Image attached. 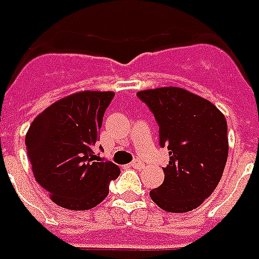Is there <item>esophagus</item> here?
I'll list each match as a JSON object with an SVG mask.
<instances>
[{
  "instance_id": "esophagus-1",
  "label": "esophagus",
  "mask_w": 259,
  "mask_h": 259,
  "mask_svg": "<svg viewBox=\"0 0 259 259\" xmlns=\"http://www.w3.org/2000/svg\"><path fill=\"white\" fill-rule=\"evenodd\" d=\"M131 167H134V168H142L143 162L140 159H135V160L131 163Z\"/></svg>"
}]
</instances>
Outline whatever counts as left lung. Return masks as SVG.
Segmentation results:
<instances>
[{"label":"left lung","mask_w":259,"mask_h":259,"mask_svg":"<svg viewBox=\"0 0 259 259\" xmlns=\"http://www.w3.org/2000/svg\"><path fill=\"white\" fill-rule=\"evenodd\" d=\"M159 125V144L169 162L164 182L151 199L168 212H187L211 195L229 154L227 123L212 103L183 88L164 87L138 92Z\"/></svg>","instance_id":"8db88e82"}]
</instances>
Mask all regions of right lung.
<instances>
[{"label":"right lung","mask_w":259,"mask_h":259,"mask_svg":"<svg viewBox=\"0 0 259 259\" xmlns=\"http://www.w3.org/2000/svg\"><path fill=\"white\" fill-rule=\"evenodd\" d=\"M113 96V92H77L53 103L29 127L25 144L33 175L61 207L76 211L95 207L120 175L116 164L103 162L94 151Z\"/></svg>","instance_id":"right-lung-1"}]
</instances>
